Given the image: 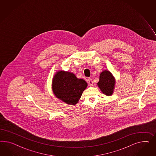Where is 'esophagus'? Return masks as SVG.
<instances>
[{
  "instance_id": "esophagus-1",
  "label": "esophagus",
  "mask_w": 156,
  "mask_h": 156,
  "mask_svg": "<svg viewBox=\"0 0 156 156\" xmlns=\"http://www.w3.org/2000/svg\"><path fill=\"white\" fill-rule=\"evenodd\" d=\"M87 81H88V83H89V84L90 85V86H93V81L92 80V79L88 78Z\"/></svg>"
}]
</instances>
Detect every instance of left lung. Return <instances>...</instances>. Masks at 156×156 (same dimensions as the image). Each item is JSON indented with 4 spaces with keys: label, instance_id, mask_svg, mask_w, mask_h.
Masks as SVG:
<instances>
[{
    "label": "left lung",
    "instance_id": "left-lung-1",
    "mask_svg": "<svg viewBox=\"0 0 156 156\" xmlns=\"http://www.w3.org/2000/svg\"><path fill=\"white\" fill-rule=\"evenodd\" d=\"M115 85V79L110 71L105 70L101 72L97 85L102 93L107 96L112 95L113 94Z\"/></svg>",
    "mask_w": 156,
    "mask_h": 156
}]
</instances>
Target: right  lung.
I'll list each match as a JSON object with an SVG mask.
<instances>
[{
  "label": "right lung",
  "mask_w": 156,
  "mask_h": 156,
  "mask_svg": "<svg viewBox=\"0 0 156 156\" xmlns=\"http://www.w3.org/2000/svg\"><path fill=\"white\" fill-rule=\"evenodd\" d=\"M87 87V83L85 80L78 78L74 74L69 71L59 70L52 78L54 94L68 105H76Z\"/></svg>",
  "instance_id": "add662e5"
}]
</instances>
